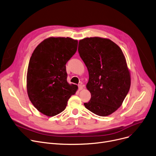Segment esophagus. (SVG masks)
<instances>
[{
	"label": "esophagus",
	"instance_id": "1",
	"mask_svg": "<svg viewBox=\"0 0 156 156\" xmlns=\"http://www.w3.org/2000/svg\"><path fill=\"white\" fill-rule=\"evenodd\" d=\"M78 89L79 90H81L82 89H83V86H82V84H79L78 85Z\"/></svg>",
	"mask_w": 156,
	"mask_h": 156
}]
</instances>
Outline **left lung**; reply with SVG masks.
<instances>
[{
	"label": "left lung",
	"mask_w": 156,
	"mask_h": 156,
	"mask_svg": "<svg viewBox=\"0 0 156 156\" xmlns=\"http://www.w3.org/2000/svg\"><path fill=\"white\" fill-rule=\"evenodd\" d=\"M78 51L89 72L86 85L91 98L85 107L106 116L122 105L130 87V76L124 55L112 40L86 38L79 42Z\"/></svg>",
	"instance_id": "left-lung-1"
}]
</instances>
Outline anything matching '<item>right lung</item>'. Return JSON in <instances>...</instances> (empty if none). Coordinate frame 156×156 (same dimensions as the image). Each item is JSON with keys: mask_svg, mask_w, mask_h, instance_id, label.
Wrapping results in <instances>:
<instances>
[{"mask_svg": "<svg viewBox=\"0 0 156 156\" xmlns=\"http://www.w3.org/2000/svg\"><path fill=\"white\" fill-rule=\"evenodd\" d=\"M77 40L48 38L40 43L30 58L27 91L34 106L43 114L55 116L66 109L77 86L67 82L66 63L76 53Z\"/></svg>", "mask_w": 156, "mask_h": 156, "instance_id": "obj_1", "label": "right lung"}]
</instances>
